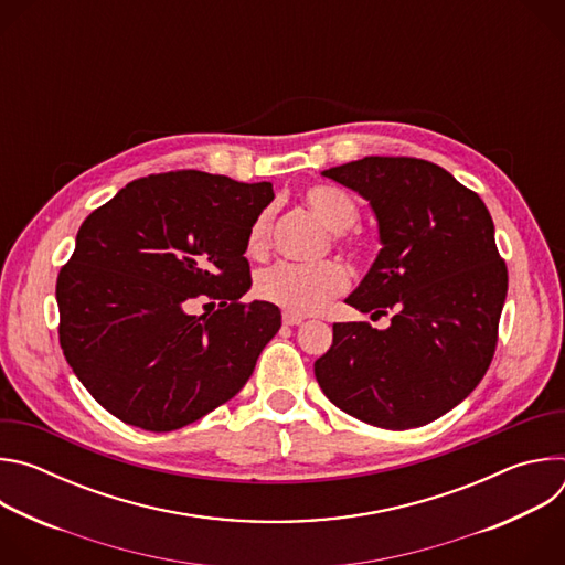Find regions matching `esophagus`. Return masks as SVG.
Wrapping results in <instances>:
<instances>
[{
	"label": "esophagus",
	"mask_w": 565,
	"mask_h": 565,
	"mask_svg": "<svg viewBox=\"0 0 565 565\" xmlns=\"http://www.w3.org/2000/svg\"><path fill=\"white\" fill-rule=\"evenodd\" d=\"M303 321V317L301 315H290V312H284V324L286 327H299Z\"/></svg>",
	"instance_id": "obj_1"
}]
</instances>
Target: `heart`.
Wrapping results in <instances>:
<instances>
[{
  "instance_id": "obj_1",
  "label": "heart",
  "mask_w": 565,
  "mask_h": 565,
  "mask_svg": "<svg viewBox=\"0 0 565 565\" xmlns=\"http://www.w3.org/2000/svg\"><path fill=\"white\" fill-rule=\"evenodd\" d=\"M303 203L321 223L333 230L335 244L351 248L353 238L344 232L358 218L355 201L340 188L312 185L303 192ZM270 244V214L262 212L248 230V255L264 257ZM349 286V273L340 262L277 264L259 273L255 292L259 299L279 306L290 315H310L324 308L329 299Z\"/></svg>"
}]
</instances>
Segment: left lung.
<instances>
[{
    "mask_svg": "<svg viewBox=\"0 0 565 565\" xmlns=\"http://www.w3.org/2000/svg\"><path fill=\"white\" fill-rule=\"evenodd\" d=\"M321 177L362 194L382 250L347 303L386 315L333 324L315 362L324 395L382 429L423 427L462 402L490 369L508 295V266L480 196L423 158L366 156Z\"/></svg>",
    "mask_w": 565,
    "mask_h": 565,
    "instance_id": "1",
    "label": "left lung"
}]
</instances>
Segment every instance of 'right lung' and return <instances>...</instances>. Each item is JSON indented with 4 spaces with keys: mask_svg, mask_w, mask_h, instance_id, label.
Returning <instances> with one entry per match:
<instances>
[{
    "mask_svg": "<svg viewBox=\"0 0 565 565\" xmlns=\"http://www.w3.org/2000/svg\"><path fill=\"white\" fill-rule=\"evenodd\" d=\"M270 183L179 170L127 183L94 210L57 275L60 347L118 420L174 431L234 397L281 327L253 284L248 230ZM205 294L220 308L192 316Z\"/></svg>",
    "mask_w": 565,
    "mask_h": 565,
    "instance_id": "add662e5",
    "label": "right lung"
}]
</instances>
